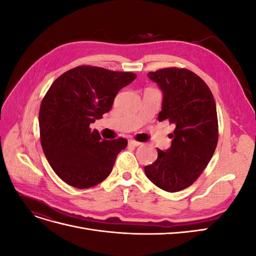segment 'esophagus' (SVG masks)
<instances>
[{
    "label": "esophagus",
    "instance_id": "34e87169",
    "mask_svg": "<svg viewBox=\"0 0 256 256\" xmlns=\"http://www.w3.org/2000/svg\"><path fill=\"white\" fill-rule=\"evenodd\" d=\"M128 144H129L130 146H134V147H136V146H140V145H141V143H140V142H138V141H136V140H129Z\"/></svg>",
    "mask_w": 256,
    "mask_h": 256
}]
</instances>
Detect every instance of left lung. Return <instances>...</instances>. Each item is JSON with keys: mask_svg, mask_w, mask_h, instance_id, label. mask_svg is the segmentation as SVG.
<instances>
[{"mask_svg": "<svg viewBox=\"0 0 256 256\" xmlns=\"http://www.w3.org/2000/svg\"><path fill=\"white\" fill-rule=\"evenodd\" d=\"M164 92L158 120L176 126L171 147L144 168L148 180L168 192L188 188L202 174L218 143V118L214 96L198 74L170 67L148 72Z\"/></svg>", "mask_w": 256, "mask_h": 256, "instance_id": "1", "label": "left lung"}]
</instances>
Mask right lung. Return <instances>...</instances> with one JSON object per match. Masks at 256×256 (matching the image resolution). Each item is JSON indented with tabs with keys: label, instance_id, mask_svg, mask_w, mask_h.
<instances>
[{
	"label": "right lung",
	"instance_id": "obj_1",
	"mask_svg": "<svg viewBox=\"0 0 256 256\" xmlns=\"http://www.w3.org/2000/svg\"><path fill=\"white\" fill-rule=\"evenodd\" d=\"M136 74L96 66H78L52 83L40 110V143L44 156L62 180L86 189L110 175L126 138L102 140L90 125L109 112L118 90Z\"/></svg>",
	"mask_w": 256,
	"mask_h": 256
}]
</instances>
